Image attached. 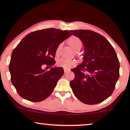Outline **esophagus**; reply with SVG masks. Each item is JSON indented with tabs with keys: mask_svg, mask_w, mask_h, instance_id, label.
Returning <instances> with one entry per match:
<instances>
[{
	"mask_svg": "<svg viewBox=\"0 0 130 130\" xmlns=\"http://www.w3.org/2000/svg\"><path fill=\"white\" fill-rule=\"evenodd\" d=\"M70 71V69H64V72L65 73H67V72H69Z\"/></svg>",
	"mask_w": 130,
	"mask_h": 130,
	"instance_id": "esophagus-1",
	"label": "esophagus"
}]
</instances>
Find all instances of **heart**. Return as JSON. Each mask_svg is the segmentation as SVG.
Listing matches in <instances>:
<instances>
[{
	"label": "heart",
	"instance_id": "obj_1",
	"mask_svg": "<svg viewBox=\"0 0 130 130\" xmlns=\"http://www.w3.org/2000/svg\"><path fill=\"white\" fill-rule=\"evenodd\" d=\"M69 45L74 50H77L78 49H81L82 46V42L80 39L76 37H72L69 41H68ZM61 45L59 46L57 49V52L59 51L60 49ZM76 62L74 60L72 59H68L65 58H61L58 59L57 61V65L58 67L65 68V69H68L75 65Z\"/></svg>",
	"mask_w": 130,
	"mask_h": 130
}]
</instances>
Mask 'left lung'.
Wrapping results in <instances>:
<instances>
[{
	"label": "left lung",
	"instance_id": "left-lung-1",
	"mask_svg": "<svg viewBox=\"0 0 130 130\" xmlns=\"http://www.w3.org/2000/svg\"><path fill=\"white\" fill-rule=\"evenodd\" d=\"M84 45L83 61L72 69L75 77L70 82L74 95L87 104H96L112 93L119 77L120 63L109 41L91 30H70Z\"/></svg>",
	"mask_w": 130,
	"mask_h": 130
}]
</instances>
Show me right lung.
Listing matches in <instances>:
<instances>
[{"label": "right lung", "mask_w": 130, "mask_h": 130, "mask_svg": "<svg viewBox=\"0 0 130 130\" xmlns=\"http://www.w3.org/2000/svg\"><path fill=\"white\" fill-rule=\"evenodd\" d=\"M70 31L46 28L31 32L22 39L12 53L9 65L11 80L22 98L32 102L46 99L63 74L54 67L60 44L71 36ZM44 66L51 68L49 71Z\"/></svg>", "instance_id": "right-lung-1"}]
</instances>
